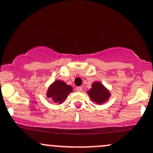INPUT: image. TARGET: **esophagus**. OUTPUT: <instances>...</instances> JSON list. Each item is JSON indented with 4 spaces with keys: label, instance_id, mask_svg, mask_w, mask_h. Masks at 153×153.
Wrapping results in <instances>:
<instances>
[{
    "label": "esophagus",
    "instance_id": "obj_1",
    "mask_svg": "<svg viewBox=\"0 0 153 153\" xmlns=\"http://www.w3.org/2000/svg\"><path fill=\"white\" fill-rule=\"evenodd\" d=\"M75 90H76L77 91H82V87H81V86H77V87L75 88Z\"/></svg>",
    "mask_w": 153,
    "mask_h": 153
}]
</instances>
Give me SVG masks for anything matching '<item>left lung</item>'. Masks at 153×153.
<instances>
[{"mask_svg":"<svg viewBox=\"0 0 153 153\" xmlns=\"http://www.w3.org/2000/svg\"><path fill=\"white\" fill-rule=\"evenodd\" d=\"M90 99L93 102L102 105L109 100L111 92L102 83L99 81H94L91 84V88L87 91Z\"/></svg>","mask_w":153,"mask_h":153,"instance_id":"1","label":"left lung"}]
</instances>
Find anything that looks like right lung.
<instances>
[{
	"mask_svg": "<svg viewBox=\"0 0 153 153\" xmlns=\"http://www.w3.org/2000/svg\"><path fill=\"white\" fill-rule=\"evenodd\" d=\"M72 92V86L62 80H56L49 86L47 90V98L52 100L54 103L62 104Z\"/></svg>",
	"mask_w": 153,
	"mask_h": 153,
	"instance_id": "right-lung-1",
	"label": "right lung"
}]
</instances>
